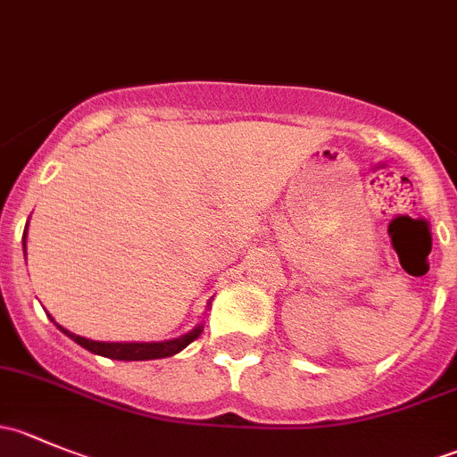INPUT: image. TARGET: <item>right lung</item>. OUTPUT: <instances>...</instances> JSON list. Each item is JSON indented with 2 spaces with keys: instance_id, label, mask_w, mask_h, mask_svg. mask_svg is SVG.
Segmentation results:
<instances>
[{
  "instance_id": "add662e5",
  "label": "right lung",
  "mask_w": 457,
  "mask_h": 457,
  "mask_svg": "<svg viewBox=\"0 0 457 457\" xmlns=\"http://www.w3.org/2000/svg\"><path fill=\"white\" fill-rule=\"evenodd\" d=\"M24 250H26V234H24ZM59 329H62L68 338L75 340L77 345H81V347L87 349V352L96 353V356L112 358V361H154V358L174 356V353L186 349L190 343H195V340L201 336L203 325L195 327V329L187 331V334L181 336V338L165 340V343H96V340H87L77 334H71V331L63 329V327H59Z\"/></svg>"
}]
</instances>
